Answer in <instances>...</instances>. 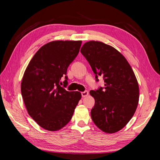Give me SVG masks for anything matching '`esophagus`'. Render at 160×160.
<instances>
[{
  "mask_svg": "<svg viewBox=\"0 0 160 160\" xmlns=\"http://www.w3.org/2000/svg\"><path fill=\"white\" fill-rule=\"evenodd\" d=\"M81 94H82V97H86L89 94V92H88V91H85V92H82L81 93Z\"/></svg>",
  "mask_w": 160,
  "mask_h": 160,
  "instance_id": "obj_1",
  "label": "esophagus"
}]
</instances>
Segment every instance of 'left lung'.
Instances as JSON below:
<instances>
[{"instance_id": "left-lung-1", "label": "left lung", "mask_w": 160, "mask_h": 160, "mask_svg": "<svg viewBox=\"0 0 160 160\" xmlns=\"http://www.w3.org/2000/svg\"><path fill=\"white\" fill-rule=\"evenodd\" d=\"M81 53L94 73L102 76L104 88L91 90L95 104L91 110L94 124L107 133H114L129 122L139 101V86L126 58L112 46L90 41L81 48Z\"/></svg>"}]
</instances>
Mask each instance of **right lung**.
Instances as JSON below:
<instances>
[{"instance_id":"add662e5","label":"right lung","mask_w":160,"mask_h":160,"mask_svg":"<svg viewBox=\"0 0 160 160\" xmlns=\"http://www.w3.org/2000/svg\"><path fill=\"white\" fill-rule=\"evenodd\" d=\"M81 44L62 40L47 43L37 51L24 72L21 93L27 111L47 131H57L67 125L81 99L80 92L66 91L60 85Z\"/></svg>"}]
</instances>
